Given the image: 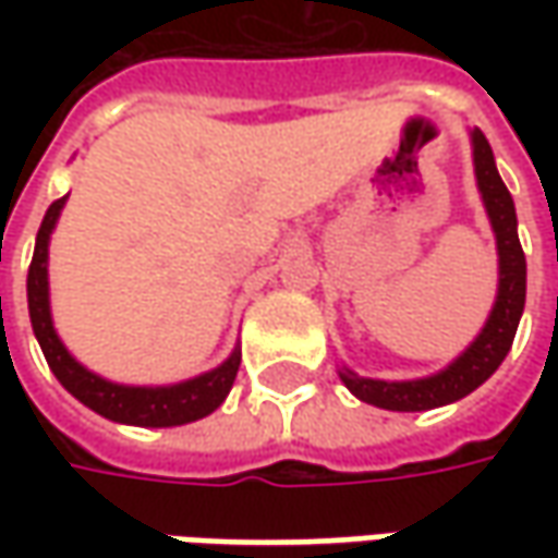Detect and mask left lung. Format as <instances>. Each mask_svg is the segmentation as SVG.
Segmentation results:
<instances>
[{
    "label": "left lung",
    "instance_id": "1",
    "mask_svg": "<svg viewBox=\"0 0 558 558\" xmlns=\"http://www.w3.org/2000/svg\"><path fill=\"white\" fill-rule=\"evenodd\" d=\"M472 145H475V177H478V189H482L484 207H487L490 226L497 232V251H500L497 304H494L482 335L469 344V351L432 378L375 381V378H360L351 369H341V381L351 388V395L373 403V407H381V410L416 413V410H435V407L472 395L506 360L522 311H525V251L519 245V232H515V204L497 173L490 142L482 130L472 133Z\"/></svg>",
    "mask_w": 558,
    "mask_h": 558
}]
</instances>
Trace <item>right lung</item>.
Instances as JSON below:
<instances>
[{"instance_id":"add662e5","label":"right lung","mask_w":558,"mask_h":558,"mask_svg":"<svg viewBox=\"0 0 558 558\" xmlns=\"http://www.w3.org/2000/svg\"><path fill=\"white\" fill-rule=\"evenodd\" d=\"M68 198H58L49 204L43 226L36 232V247H33L31 272H27V307H31V323L36 341L46 354V363L54 373V378L71 391V395L86 403L89 410H96L98 416L111 418V422H126V425H148V428H167V425H185L195 418L214 413L229 395L242 351L226 360L223 366H217L214 373H204L183 385H170V388H126L105 381L89 369H83L74 356L64 351V344L58 341L52 329V316H49V279H46V257H49V235H52L54 220L61 214Z\"/></svg>"}]
</instances>
